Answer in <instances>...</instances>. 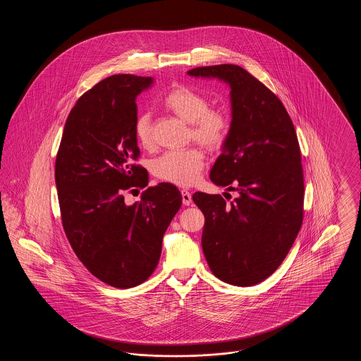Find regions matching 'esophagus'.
<instances>
[{"label": "esophagus", "mask_w": 361, "mask_h": 361, "mask_svg": "<svg viewBox=\"0 0 361 361\" xmlns=\"http://www.w3.org/2000/svg\"><path fill=\"white\" fill-rule=\"evenodd\" d=\"M181 196H183V204L184 206L192 204V195H190L188 189H181Z\"/></svg>", "instance_id": "34e87169"}]
</instances>
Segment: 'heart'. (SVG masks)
<instances>
[{
	"instance_id": "obj_1",
	"label": "heart",
	"mask_w": 361,
	"mask_h": 361,
	"mask_svg": "<svg viewBox=\"0 0 361 361\" xmlns=\"http://www.w3.org/2000/svg\"><path fill=\"white\" fill-rule=\"evenodd\" d=\"M208 105L206 96L185 85L174 86L162 99V106L168 112L188 123L190 139L208 150H218L228 137L231 121L224 109ZM134 133L143 149L154 146L152 118L147 112L137 115ZM204 165L203 152L199 147H189L158 157L152 164V172L158 180L188 187L199 180Z\"/></svg>"
}]
</instances>
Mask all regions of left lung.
<instances>
[{"label": "left lung", "mask_w": 361, "mask_h": 361, "mask_svg": "<svg viewBox=\"0 0 361 361\" xmlns=\"http://www.w3.org/2000/svg\"><path fill=\"white\" fill-rule=\"evenodd\" d=\"M188 74L216 77L231 87V127L209 178L240 195L227 203L221 195L193 193L206 218L203 252L224 283L255 286L281 265L303 222L305 183L295 127L275 93L240 66H203Z\"/></svg>", "instance_id": "left-lung-1"}]
</instances>
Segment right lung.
<instances>
[{"instance_id":"add662e5","label":"right lung","mask_w":361,"mask_h":361,"mask_svg":"<svg viewBox=\"0 0 361 361\" xmlns=\"http://www.w3.org/2000/svg\"><path fill=\"white\" fill-rule=\"evenodd\" d=\"M152 77L115 74L85 92L65 124L55 159L62 226L70 245L99 280L131 288L154 272L162 238L183 197L169 183L149 187L127 206L124 195L147 187L135 164L137 96Z\"/></svg>"}]
</instances>
